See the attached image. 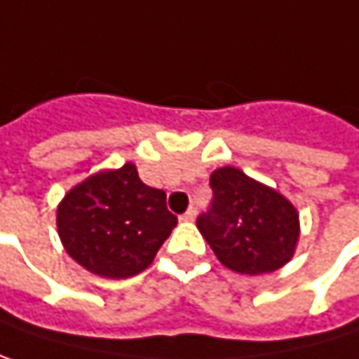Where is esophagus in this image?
I'll use <instances>...</instances> for the list:
<instances>
[{
	"label": "esophagus",
	"mask_w": 359,
	"mask_h": 359,
	"mask_svg": "<svg viewBox=\"0 0 359 359\" xmlns=\"http://www.w3.org/2000/svg\"><path fill=\"white\" fill-rule=\"evenodd\" d=\"M180 219H182V222H193V219H195V210H193V208H189L187 212L180 215Z\"/></svg>",
	"instance_id": "esophagus-1"
}]
</instances>
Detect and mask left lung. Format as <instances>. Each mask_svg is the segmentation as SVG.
Segmentation results:
<instances>
[{"instance_id":"left-lung-1","label":"left lung","mask_w":359,"mask_h":359,"mask_svg":"<svg viewBox=\"0 0 359 359\" xmlns=\"http://www.w3.org/2000/svg\"><path fill=\"white\" fill-rule=\"evenodd\" d=\"M210 184L212 208L197 217V228L224 267L263 276L294 257L300 219L281 193L234 166L213 170Z\"/></svg>"}]
</instances>
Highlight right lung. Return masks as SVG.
<instances>
[{
  "label": "right lung",
  "instance_id": "add662e5",
  "mask_svg": "<svg viewBox=\"0 0 359 359\" xmlns=\"http://www.w3.org/2000/svg\"><path fill=\"white\" fill-rule=\"evenodd\" d=\"M175 226L166 193L144 184L131 162L88 177L57 208V230L67 255L90 273L109 279L147 269Z\"/></svg>",
  "mask_w": 359,
  "mask_h": 359
}]
</instances>
